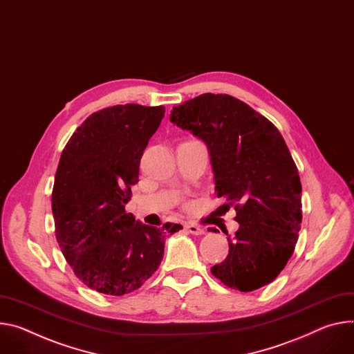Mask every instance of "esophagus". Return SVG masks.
<instances>
[{"label":"esophagus","mask_w":354,"mask_h":354,"mask_svg":"<svg viewBox=\"0 0 354 354\" xmlns=\"http://www.w3.org/2000/svg\"><path fill=\"white\" fill-rule=\"evenodd\" d=\"M185 229L187 230V233L194 234V236H202V234H205V230H203L202 227L196 226V224H186Z\"/></svg>","instance_id":"obj_1"}]
</instances>
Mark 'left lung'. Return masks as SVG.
I'll return each mask as SVG.
<instances>
[{
	"instance_id": "left-lung-1",
	"label": "left lung",
	"mask_w": 354,
	"mask_h": 354,
	"mask_svg": "<svg viewBox=\"0 0 354 354\" xmlns=\"http://www.w3.org/2000/svg\"><path fill=\"white\" fill-rule=\"evenodd\" d=\"M169 118L206 144L217 198L234 203L239 230L226 232L229 255L212 274L241 292L272 282L302 221L298 168L277 127L232 95L212 93L174 107Z\"/></svg>"
}]
</instances>
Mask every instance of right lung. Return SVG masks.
<instances>
[{
  "mask_svg": "<svg viewBox=\"0 0 354 354\" xmlns=\"http://www.w3.org/2000/svg\"><path fill=\"white\" fill-rule=\"evenodd\" d=\"M164 115L162 106L107 107L87 117L62 152L52 190L56 240L76 277L100 294L138 289L162 261L167 236L182 229H156L125 213Z\"/></svg>",
  "mask_w": 354,
  "mask_h": 354,
  "instance_id": "add662e5",
  "label": "right lung"
}]
</instances>
